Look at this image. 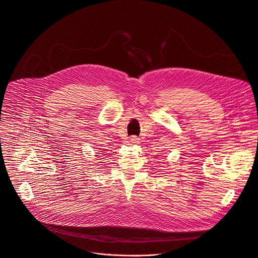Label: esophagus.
<instances>
[{"mask_svg":"<svg viewBox=\"0 0 258 258\" xmlns=\"http://www.w3.org/2000/svg\"><path fill=\"white\" fill-rule=\"evenodd\" d=\"M130 140H131V142H132V143H135V144L139 142V139H138V137H136V136L131 137V139H130Z\"/></svg>","mask_w":258,"mask_h":258,"instance_id":"esophagus-1","label":"esophagus"}]
</instances>
